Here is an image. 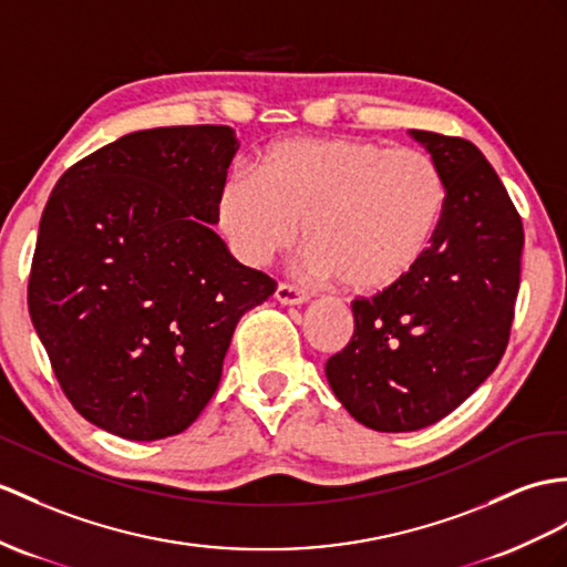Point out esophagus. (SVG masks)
<instances>
[{"label": "esophagus", "instance_id": "obj_1", "mask_svg": "<svg viewBox=\"0 0 567 567\" xmlns=\"http://www.w3.org/2000/svg\"><path fill=\"white\" fill-rule=\"evenodd\" d=\"M276 300L279 302H286V306H298V302H306L310 298L308 291H302V288L293 286V284H286L281 281L279 286H276Z\"/></svg>", "mask_w": 567, "mask_h": 567}]
</instances>
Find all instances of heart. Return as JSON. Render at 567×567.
I'll list each match as a JSON object with an SVG mask.
<instances>
[{
  "instance_id": "obj_1",
  "label": "heart",
  "mask_w": 567,
  "mask_h": 567,
  "mask_svg": "<svg viewBox=\"0 0 567 567\" xmlns=\"http://www.w3.org/2000/svg\"><path fill=\"white\" fill-rule=\"evenodd\" d=\"M447 212V177L421 148L372 140H286L259 163V179L230 173L214 195V218L238 259L265 267L312 243L306 267L341 276L355 293L402 284L431 252Z\"/></svg>"
}]
</instances>
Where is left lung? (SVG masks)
Instances as JSON below:
<instances>
[{
	"instance_id": "8db88e82",
	"label": "left lung",
	"mask_w": 567,
	"mask_h": 567,
	"mask_svg": "<svg viewBox=\"0 0 567 567\" xmlns=\"http://www.w3.org/2000/svg\"><path fill=\"white\" fill-rule=\"evenodd\" d=\"M447 177V212L409 279L351 302V341L327 380L355 421L406 433L445 419L507 349L519 291L522 216L486 156L462 136L411 130Z\"/></svg>"
}]
</instances>
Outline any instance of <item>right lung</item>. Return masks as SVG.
Returning a JSON list of instances; mask_svg holds the SVG:
<instances>
[{"label":"right lung","mask_w":567,"mask_h":567,"mask_svg":"<svg viewBox=\"0 0 567 567\" xmlns=\"http://www.w3.org/2000/svg\"><path fill=\"white\" fill-rule=\"evenodd\" d=\"M236 151L226 124L132 132L45 204L29 312L69 404L107 433L148 443L195 423L238 320L276 291L209 228Z\"/></svg>","instance_id":"obj_1"}]
</instances>
